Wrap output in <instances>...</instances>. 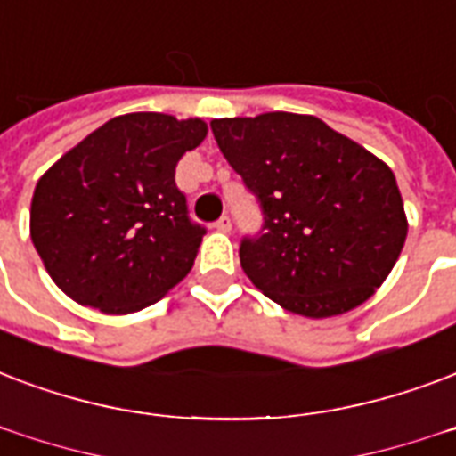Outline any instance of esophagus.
<instances>
[{"mask_svg": "<svg viewBox=\"0 0 456 456\" xmlns=\"http://www.w3.org/2000/svg\"><path fill=\"white\" fill-rule=\"evenodd\" d=\"M215 229H220V232H232V217H229V215H222L220 220L215 222Z\"/></svg>", "mask_w": 456, "mask_h": 456, "instance_id": "esophagus-1", "label": "esophagus"}]
</instances>
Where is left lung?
<instances>
[{
    "label": "left lung",
    "mask_w": 456,
    "mask_h": 456,
    "mask_svg": "<svg viewBox=\"0 0 456 456\" xmlns=\"http://www.w3.org/2000/svg\"><path fill=\"white\" fill-rule=\"evenodd\" d=\"M210 128L263 210V229L239 248L248 280L305 318L373 297L409 229L390 167L311 114L213 119Z\"/></svg>",
    "instance_id": "1"
}]
</instances>
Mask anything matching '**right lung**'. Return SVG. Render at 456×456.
I'll return each mask as SVG.
<instances>
[{
	"instance_id": "right-lung-1",
	"label": "right lung",
	"mask_w": 456,
	"mask_h": 456,
	"mask_svg": "<svg viewBox=\"0 0 456 456\" xmlns=\"http://www.w3.org/2000/svg\"><path fill=\"white\" fill-rule=\"evenodd\" d=\"M205 135L203 119L121 114L40 176L30 239L66 297L124 315L159 301L189 274L205 227L191 222L174 169Z\"/></svg>"
}]
</instances>
